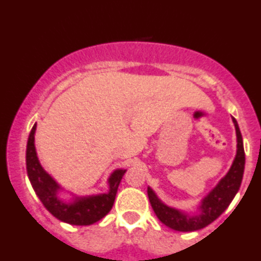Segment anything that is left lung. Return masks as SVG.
Instances as JSON below:
<instances>
[{
	"label": "left lung",
	"instance_id": "8db88e82",
	"mask_svg": "<svg viewBox=\"0 0 261 261\" xmlns=\"http://www.w3.org/2000/svg\"><path fill=\"white\" fill-rule=\"evenodd\" d=\"M232 122L237 131V155L234 161L226 175L216 184L213 190L209 191L206 196L202 197L195 211H185L169 206L159 199L150 186L147 188V195L153 213L167 227L176 231H196L202 229L216 220L227 209L230 202L238 194L245 167V152L239 125L234 117Z\"/></svg>",
	"mask_w": 261,
	"mask_h": 261
}]
</instances>
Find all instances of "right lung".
I'll return each instance as SVG.
<instances>
[{"mask_svg": "<svg viewBox=\"0 0 261 261\" xmlns=\"http://www.w3.org/2000/svg\"><path fill=\"white\" fill-rule=\"evenodd\" d=\"M36 127L37 125L35 123L27 140L26 169L27 176L38 199L55 218L64 223L81 225V226L97 223L112 209L117 189L126 170L116 169L111 172L108 179V193L87 196L70 194V200L62 199L61 193L65 191V189L61 188L60 184L43 169L37 158L36 146H35Z\"/></svg>", "mask_w": 261, "mask_h": 261, "instance_id": "obj_1", "label": "right lung"}]
</instances>
